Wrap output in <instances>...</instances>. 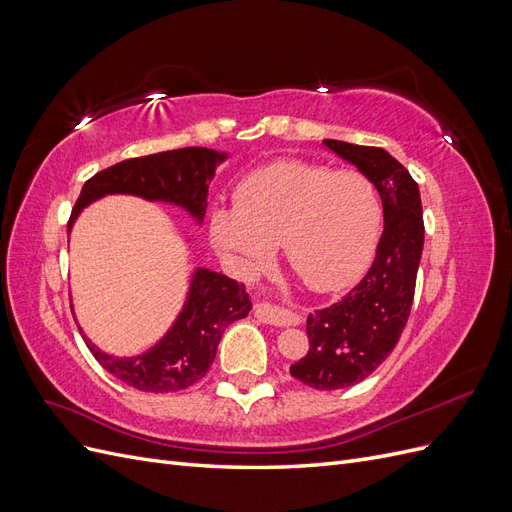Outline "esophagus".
I'll use <instances>...</instances> for the list:
<instances>
[{
	"label": "esophagus",
	"mask_w": 512,
	"mask_h": 512,
	"mask_svg": "<svg viewBox=\"0 0 512 512\" xmlns=\"http://www.w3.org/2000/svg\"><path fill=\"white\" fill-rule=\"evenodd\" d=\"M254 316L267 324H275V327H290V324L299 322V318L292 312H288L286 307L269 303V301H258L254 305Z\"/></svg>",
	"instance_id": "34e87169"
}]
</instances>
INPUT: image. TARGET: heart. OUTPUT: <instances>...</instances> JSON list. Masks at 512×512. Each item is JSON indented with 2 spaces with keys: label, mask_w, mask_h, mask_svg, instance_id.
I'll return each instance as SVG.
<instances>
[{
  "label": "heart",
  "mask_w": 512,
  "mask_h": 512,
  "mask_svg": "<svg viewBox=\"0 0 512 512\" xmlns=\"http://www.w3.org/2000/svg\"><path fill=\"white\" fill-rule=\"evenodd\" d=\"M235 207L211 213L218 250L243 269L265 262L275 243L312 290H337L359 277L374 256L382 207L365 175L284 160L241 179Z\"/></svg>",
  "instance_id": "1"
}]
</instances>
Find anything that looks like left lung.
I'll return each instance as SVG.
<instances>
[{"label": "left lung", "instance_id": "1", "mask_svg": "<svg viewBox=\"0 0 512 512\" xmlns=\"http://www.w3.org/2000/svg\"><path fill=\"white\" fill-rule=\"evenodd\" d=\"M376 185L384 230L363 280L342 301L307 316L309 350L290 365L292 378L318 391H337L365 380L389 356L406 329L421 265L425 224L418 185L380 147L324 141Z\"/></svg>", "mask_w": 512, "mask_h": 512}]
</instances>
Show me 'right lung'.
<instances>
[{
    "label": "right lung",
    "mask_w": 512,
    "mask_h": 512,
    "mask_svg": "<svg viewBox=\"0 0 512 512\" xmlns=\"http://www.w3.org/2000/svg\"><path fill=\"white\" fill-rule=\"evenodd\" d=\"M226 153L207 147H185L130 158L108 166L85 181L68 220V232L76 215L91 200L104 194H136L147 200H164L203 218L209 181ZM252 303L245 286L209 269H198L190 284L188 301L160 342L134 359H115L85 339L96 361L132 389L145 393H177L188 389L209 371L228 324L250 314Z\"/></svg>",
    "instance_id": "1"
}]
</instances>
